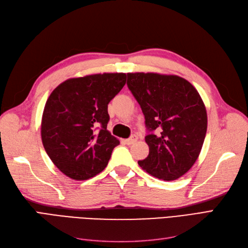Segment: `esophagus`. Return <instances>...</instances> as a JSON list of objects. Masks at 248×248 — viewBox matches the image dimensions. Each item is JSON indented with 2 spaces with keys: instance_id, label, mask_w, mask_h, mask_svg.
<instances>
[{
  "instance_id": "obj_1",
  "label": "esophagus",
  "mask_w": 248,
  "mask_h": 248,
  "mask_svg": "<svg viewBox=\"0 0 248 248\" xmlns=\"http://www.w3.org/2000/svg\"><path fill=\"white\" fill-rule=\"evenodd\" d=\"M137 140H138L137 136H131L129 139H126L124 141H125V144H127V145H131V144H133V142H136Z\"/></svg>"
}]
</instances>
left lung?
I'll list each match as a JSON object with an SVG mask.
<instances>
[{
	"label": "left lung",
	"mask_w": 248,
	"mask_h": 248,
	"mask_svg": "<svg viewBox=\"0 0 248 248\" xmlns=\"http://www.w3.org/2000/svg\"><path fill=\"white\" fill-rule=\"evenodd\" d=\"M127 86L140 106L149 155L139 164L151 176L172 181L198 159L207 131V111L199 92L177 76L127 73Z\"/></svg>",
	"instance_id": "obj_1"
}]
</instances>
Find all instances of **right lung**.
I'll return each instance as SVG.
<instances>
[{
  "mask_svg": "<svg viewBox=\"0 0 248 248\" xmlns=\"http://www.w3.org/2000/svg\"><path fill=\"white\" fill-rule=\"evenodd\" d=\"M125 73L69 78L49 95L41 121V139L50 160L73 180H88L108 166L120 144L107 129L108 104L121 91Z\"/></svg>",
  "mask_w": 248,
  "mask_h": 248,
  "instance_id": "right-lung-1",
  "label": "right lung"
}]
</instances>
